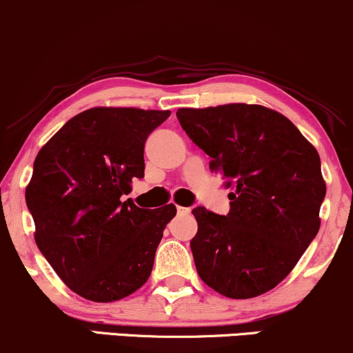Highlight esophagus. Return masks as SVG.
<instances>
[{
	"instance_id": "obj_1",
	"label": "esophagus",
	"mask_w": 353,
	"mask_h": 353,
	"mask_svg": "<svg viewBox=\"0 0 353 353\" xmlns=\"http://www.w3.org/2000/svg\"><path fill=\"white\" fill-rule=\"evenodd\" d=\"M176 211H178V214H190L191 212L190 208H183V206H176Z\"/></svg>"
}]
</instances>
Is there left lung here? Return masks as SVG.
Masks as SVG:
<instances>
[{"label": "left lung", "instance_id": "left-lung-1", "mask_svg": "<svg viewBox=\"0 0 353 353\" xmlns=\"http://www.w3.org/2000/svg\"><path fill=\"white\" fill-rule=\"evenodd\" d=\"M176 117L230 190L228 216L193 210L198 275L223 296H260L288 276L319 230V154L288 117L260 104L181 108Z\"/></svg>", "mask_w": 353, "mask_h": 353}]
</instances>
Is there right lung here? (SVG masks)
<instances>
[{
	"label": "right lung",
	"instance_id": "obj_1",
	"mask_svg": "<svg viewBox=\"0 0 353 353\" xmlns=\"http://www.w3.org/2000/svg\"><path fill=\"white\" fill-rule=\"evenodd\" d=\"M170 111L91 108L39 150L26 204L34 239L65 285L94 303L123 299L149 280L175 204L123 201L143 178V145Z\"/></svg>",
	"mask_w": 353,
	"mask_h": 353
}]
</instances>
